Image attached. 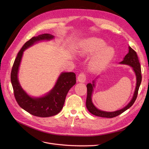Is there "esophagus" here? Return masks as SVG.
<instances>
[{"mask_svg":"<svg viewBox=\"0 0 149 149\" xmlns=\"http://www.w3.org/2000/svg\"><path fill=\"white\" fill-rule=\"evenodd\" d=\"M78 81L81 83H84L86 81V74L83 72L80 73L79 76H78Z\"/></svg>","mask_w":149,"mask_h":149,"instance_id":"1","label":"esophagus"}]
</instances>
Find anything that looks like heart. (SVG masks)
Segmentation results:
<instances>
[{"mask_svg":"<svg viewBox=\"0 0 149 149\" xmlns=\"http://www.w3.org/2000/svg\"><path fill=\"white\" fill-rule=\"evenodd\" d=\"M105 46V42L98 38L93 37L84 40L80 50L82 55L88 56L97 52L91 62L93 69L97 70L102 68L113 57L114 49L110 46Z\"/></svg>","mask_w":149,"mask_h":149,"instance_id":"heart-1","label":"heart"}]
</instances>
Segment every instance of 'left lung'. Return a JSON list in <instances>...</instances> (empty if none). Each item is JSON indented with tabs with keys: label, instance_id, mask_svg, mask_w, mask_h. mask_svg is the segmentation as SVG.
<instances>
[{
	"label": "left lung",
	"instance_id": "obj_1",
	"mask_svg": "<svg viewBox=\"0 0 149 149\" xmlns=\"http://www.w3.org/2000/svg\"><path fill=\"white\" fill-rule=\"evenodd\" d=\"M120 63L130 66L131 67H132L133 70H134V71L135 73L136 77V84L134 94V96H133L132 99L126 106H125L123 109H120V110L116 111L115 112H106L99 110V109H98L94 105H93L92 101V92L93 91V88L95 87V81L93 80L92 84L88 83L86 86L88 93L86 106L88 110L92 114L97 116L104 117V118H113V117L118 116L123 113L124 111L127 110V109L130 108L135 103L138 95V92L140 84L141 83L142 75L141 70V65L139 63V61L137 56V54L130 46H129V52L126 54V56L124 57L123 60L121 61Z\"/></svg>",
	"mask_w": 149,
	"mask_h": 149
}]
</instances>
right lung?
I'll return each mask as SVG.
<instances>
[{
	"instance_id": "right-lung-1",
	"label": "right lung",
	"mask_w": 149,
	"mask_h": 149,
	"mask_svg": "<svg viewBox=\"0 0 149 149\" xmlns=\"http://www.w3.org/2000/svg\"><path fill=\"white\" fill-rule=\"evenodd\" d=\"M54 37L49 34H43L27 41L18 52L11 72V81L18 104L30 114L44 118L56 115L61 111L68 91L76 83L75 74L62 72L49 93L43 97L34 98L28 95L22 88L18 80V72L23 51L39 41L49 40Z\"/></svg>"
}]
</instances>
